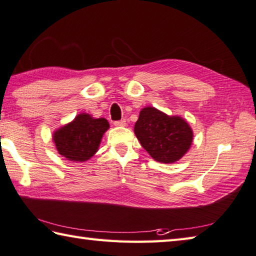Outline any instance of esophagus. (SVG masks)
<instances>
[{"mask_svg": "<svg viewBox=\"0 0 256 256\" xmlns=\"http://www.w3.org/2000/svg\"><path fill=\"white\" fill-rule=\"evenodd\" d=\"M114 126H117V127H124V126H126V120H124V119L118 120V122H114Z\"/></svg>", "mask_w": 256, "mask_h": 256, "instance_id": "34e87169", "label": "esophagus"}]
</instances>
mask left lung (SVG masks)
<instances>
[{
  "label": "left lung",
  "instance_id": "left-lung-1",
  "mask_svg": "<svg viewBox=\"0 0 256 256\" xmlns=\"http://www.w3.org/2000/svg\"><path fill=\"white\" fill-rule=\"evenodd\" d=\"M134 130L144 150L164 164L180 160L192 142V130L184 119L154 107L142 109Z\"/></svg>",
  "mask_w": 256,
  "mask_h": 256
}]
</instances>
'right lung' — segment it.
<instances>
[{"label": "right lung", "mask_w": 256, "mask_h": 256, "mask_svg": "<svg viewBox=\"0 0 256 256\" xmlns=\"http://www.w3.org/2000/svg\"><path fill=\"white\" fill-rule=\"evenodd\" d=\"M109 128L104 118L94 119L79 114L74 122L58 129L53 142L60 155L71 162H86L97 152L104 134Z\"/></svg>", "instance_id": "right-lung-1"}]
</instances>
